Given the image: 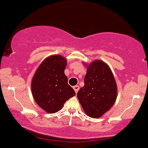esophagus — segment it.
Wrapping results in <instances>:
<instances>
[{"label": "esophagus", "instance_id": "obj_1", "mask_svg": "<svg viewBox=\"0 0 148 148\" xmlns=\"http://www.w3.org/2000/svg\"><path fill=\"white\" fill-rule=\"evenodd\" d=\"M73 89H74V90H75V92H78V91L79 90V86H78V85H76V86H73Z\"/></svg>", "mask_w": 148, "mask_h": 148}]
</instances>
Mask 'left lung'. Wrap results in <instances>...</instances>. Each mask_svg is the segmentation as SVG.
Returning <instances> with one entry per match:
<instances>
[{
	"mask_svg": "<svg viewBox=\"0 0 148 148\" xmlns=\"http://www.w3.org/2000/svg\"><path fill=\"white\" fill-rule=\"evenodd\" d=\"M117 94L116 82L108 65L100 60L92 62L87 67L84 86L77 97L86 114L97 118L112 108Z\"/></svg>",
	"mask_w": 148,
	"mask_h": 148,
	"instance_id": "obj_1",
	"label": "left lung"
}]
</instances>
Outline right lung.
<instances>
[{
    "mask_svg": "<svg viewBox=\"0 0 148 148\" xmlns=\"http://www.w3.org/2000/svg\"><path fill=\"white\" fill-rule=\"evenodd\" d=\"M67 60L62 56L54 55L43 61L35 73L32 82L35 102L48 113H55L64 103L75 95L64 75Z\"/></svg>",
    "mask_w": 148,
    "mask_h": 148,
    "instance_id": "right-lung-1",
    "label": "right lung"
}]
</instances>
